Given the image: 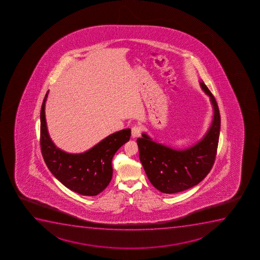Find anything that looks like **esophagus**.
I'll return each mask as SVG.
<instances>
[{"label":"esophagus","instance_id":"34e87169","mask_svg":"<svg viewBox=\"0 0 260 260\" xmlns=\"http://www.w3.org/2000/svg\"><path fill=\"white\" fill-rule=\"evenodd\" d=\"M141 132H142V128H141L139 125H135L134 127H132V137L133 138H138L141 136Z\"/></svg>","mask_w":260,"mask_h":260}]
</instances>
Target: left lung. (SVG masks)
Here are the masks:
<instances>
[{
    "label": "left lung",
    "mask_w": 260,
    "mask_h": 260,
    "mask_svg": "<svg viewBox=\"0 0 260 260\" xmlns=\"http://www.w3.org/2000/svg\"><path fill=\"white\" fill-rule=\"evenodd\" d=\"M200 86L209 95L214 115L211 127L201 140L183 150L159 144L145 134L137 139L139 158L147 177L156 189L166 194L180 192L200 183L213 166L220 133V113L216 99L207 86Z\"/></svg>",
    "instance_id": "8db88e82"
}]
</instances>
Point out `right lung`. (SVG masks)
I'll list each match as a JSON object with an SVG mask.
<instances>
[{
    "mask_svg": "<svg viewBox=\"0 0 260 260\" xmlns=\"http://www.w3.org/2000/svg\"><path fill=\"white\" fill-rule=\"evenodd\" d=\"M41 109V150L54 177L65 187L83 196H96L109 185L112 174V158L120 147L131 138V128L108 136L91 149L71 154L55 146L49 137L45 118V103Z\"/></svg>",
    "mask_w": 260,
    "mask_h": 260,
    "instance_id": "1",
    "label": "right lung"
}]
</instances>
